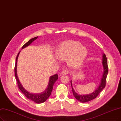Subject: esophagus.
Here are the masks:
<instances>
[{"label": "esophagus", "mask_w": 121, "mask_h": 121, "mask_svg": "<svg viewBox=\"0 0 121 121\" xmlns=\"http://www.w3.org/2000/svg\"><path fill=\"white\" fill-rule=\"evenodd\" d=\"M68 73V71L67 70H64L63 71H62V72H61V75H67Z\"/></svg>", "instance_id": "34e87169"}]
</instances>
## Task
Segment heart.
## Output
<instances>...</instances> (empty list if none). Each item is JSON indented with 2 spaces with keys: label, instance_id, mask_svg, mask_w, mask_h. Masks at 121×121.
<instances>
[{
  "label": "heart",
  "instance_id": "b5f03b06",
  "mask_svg": "<svg viewBox=\"0 0 121 121\" xmlns=\"http://www.w3.org/2000/svg\"><path fill=\"white\" fill-rule=\"evenodd\" d=\"M86 47L78 41H67L61 44L56 50V55L59 59L67 60L68 64L73 67L81 65L87 55Z\"/></svg>",
  "mask_w": 121,
  "mask_h": 121
}]
</instances>
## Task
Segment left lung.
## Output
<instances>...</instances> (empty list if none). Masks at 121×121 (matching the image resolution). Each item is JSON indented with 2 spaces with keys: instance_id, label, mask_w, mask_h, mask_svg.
I'll use <instances>...</instances> for the list:
<instances>
[{
  "instance_id": "left-lung-1",
  "label": "left lung",
  "mask_w": 121,
  "mask_h": 121,
  "mask_svg": "<svg viewBox=\"0 0 121 121\" xmlns=\"http://www.w3.org/2000/svg\"><path fill=\"white\" fill-rule=\"evenodd\" d=\"M102 64L104 68V72L102 75V77L101 80L100 84L99 85L96 90L90 94L87 95H79L75 91L72 85V81H71V84L72 86V90L73 95L75 97L76 99L78 100L79 101L82 103H85L89 101H90L95 98L102 91L106 86V81L107 75L108 73V62H107V59L106 55L105 54H103V59H102Z\"/></svg>"
}]
</instances>
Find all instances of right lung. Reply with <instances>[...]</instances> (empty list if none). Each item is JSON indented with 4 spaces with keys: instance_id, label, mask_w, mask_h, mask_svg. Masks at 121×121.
Instances as JSON below:
<instances>
[{
    "instance_id": "right-lung-1",
    "label": "right lung",
    "mask_w": 121,
    "mask_h": 121,
    "mask_svg": "<svg viewBox=\"0 0 121 121\" xmlns=\"http://www.w3.org/2000/svg\"><path fill=\"white\" fill-rule=\"evenodd\" d=\"M37 38H38V36L31 39L30 40H29V41L27 42H26L23 46H22V49H23V48H25L26 47L29 46L31 43L33 42L34 40L36 39ZM20 52L18 53V55L16 57V63H15V68H14L15 78H16V81H17V84H18V88L20 90V91L22 93H23V94L28 99L31 100V101L34 102L35 103H37V104L42 103H43V102L45 101L49 98V97L50 96L51 93L52 91L54 84L55 82L57 81V79H58V75L57 74H55V75L52 76H51L50 77L48 86H47V88L45 89V90L43 91V92L40 93L39 94H33V93H31L28 92L27 91L25 90V89H24V88L23 86H22L21 83L19 81L18 77L17 74V59H18V57Z\"/></svg>"
}]
</instances>
